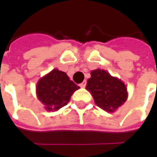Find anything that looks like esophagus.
Masks as SVG:
<instances>
[{
	"instance_id": "1",
	"label": "esophagus",
	"mask_w": 157,
	"mask_h": 157,
	"mask_svg": "<svg viewBox=\"0 0 157 157\" xmlns=\"http://www.w3.org/2000/svg\"><path fill=\"white\" fill-rule=\"evenodd\" d=\"M86 81H84V82H82V83H81V84H80V86H81L82 88H84V87L86 86Z\"/></svg>"
}]
</instances>
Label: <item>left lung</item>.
Instances as JSON below:
<instances>
[{"label": "left lung", "mask_w": 157, "mask_h": 157, "mask_svg": "<svg viewBox=\"0 0 157 157\" xmlns=\"http://www.w3.org/2000/svg\"><path fill=\"white\" fill-rule=\"evenodd\" d=\"M86 89L91 92L96 105L108 113H114L128 98L124 82L101 69L91 71Z\"/></svg>", "instance_id": "8db88e82"}]
</instances>
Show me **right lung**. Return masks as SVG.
Here are the masks:
<instances>
[{"instance_id": "right-lung-1", "label": "right lung", "mask_w": 157, "mask_h": 157, "mask_svg": "<svg viewBox=\"0 0 157 157\" xmlns=\"http://www.w3.org/2000/svg\"><path fill=\"white\" fill-rule=\"evenodd\" d=\"M79 88L65 72L54 69L37 82L36 95L46 111L55 112L66 105Z\"/></svg>"}]
</instances>
